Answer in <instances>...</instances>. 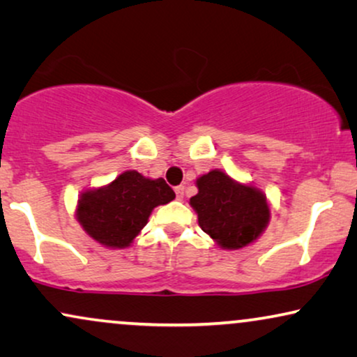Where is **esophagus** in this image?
Returning <instances> with one entry per match:
<instances>
[{
    "instance_id": "esophagus-1",
    "label": "esophagus",
    "mask_w": 357,
    "mask_h": 357,
    "mask_svg": "<svg viewBox=\"0 0 357 357\" xmlns=\"http://www.w3.org/2000/svg\"><path fill=\"white\" fill-rule=\"evenodd\" d=\"M174 192H176V197H178L179 201H181V199L184 197V186H176L174 188Z\"/></svg>"
}]
</instances>
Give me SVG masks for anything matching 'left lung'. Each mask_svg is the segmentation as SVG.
<instances>
[{
  "mask_svg": "<svg viewBox=\"0 0 357 357\" xmlns=\"http://www.w3.org/2000/svg\"><path fill=\"white\" fill-rule=\"evenodd\" d=\"M199 192L191 197L199 227L223 250H240L258 238L271 212L263 191L240 184L220 169H212L196 181Z\"/></svg>",
  "mask_w": 357,
  "mask_h": 357,
  "instance_id": "left-lung-1",
  "label": "left lung"
}]
</instances>
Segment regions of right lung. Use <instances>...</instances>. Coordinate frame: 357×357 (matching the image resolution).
<instances>
[{
    "instance_id": "right-lung-1",
    "label": "right lung",
    "mask_w": 357,
    "mask_h": 357,
    "mask_svg": "<svg viewBox=\"0 0 357 357\" xmlns=\"http://www.w3.org/2000/svg\"><path fill=\"white\" fill-rule=\"evenodd\" d=\"M174 191L163 178L123 171L107 186L84 191L76 218L83 230L107 248H127L146 225L151 211L173 201Z\"/></svg>"
}]
</instances>
